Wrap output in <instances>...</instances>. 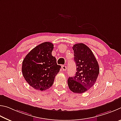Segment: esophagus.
I'll use <instances>...</instances> for the list:
<instances>
[{"label": "esophagus", "mask_w": 121, "mask_h": 121, "mask_svg": "<svg viewBox=\"0 0 121 121\" xmlns=\"http://www.w3.org/2000/svg\"><path fill=\"white\" fill-rule=\"evenodd\" d=\"M62 69L63 71H65L66 70L67 67H66V66H65V65H63V66H62Z\"/></svg>", "instance_id": "esophagus-1"}]
</instances>
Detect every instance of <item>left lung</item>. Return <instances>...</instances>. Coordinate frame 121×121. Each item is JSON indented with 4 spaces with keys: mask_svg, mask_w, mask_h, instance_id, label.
I'll use <instances>...</instances> for the list:
<instances>
[{
    "mask_svg": "<svg viewBox=\"0 0 121 121\" xmlns=\"http://www.w3.org/2000/svg\"><path fill=\"white\" fill-rule=\"evenodd\" d=\"M77 72L67 80L72 91L81 94L94 85L99 73V67L96 57L90 49L82 43L73 46Z\"/></svg>",
    "mask_w": 121,
    "mask_h": 121,
    "instance_id": "1",
    "label": "left lung"
}]
</instances>
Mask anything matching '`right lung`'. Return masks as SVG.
Wrapping results in <instances>:
<instances>
[{
	"label": "right lung",
	"mask_w": 121,
	"mask_h": 121,
	"mask_svg": "<svg viewBox=\"0 0 121 121\" xmlns=\"http://www.w3.org/2000/svg\"><path fill=\"white\" fill-rule=\"evenodd\" d=\"M53 49L52 43L43 42L32 49L23 59V76L36 90L43 91L50 88L60 69L56 58L52 56Z\"/></svg>",
	"instance_id": "obj_1"
}]
</instances>
